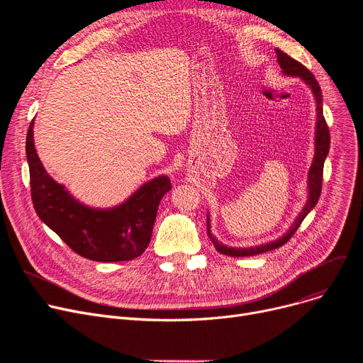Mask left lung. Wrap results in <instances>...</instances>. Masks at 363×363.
Wrapping results in <instances>:
<instances>
[{
  "mask_svg": "<svg viewBox=\"0 0 363 363\" xmlns=\"http://www.w3.org/2000/svg\"><path fill=\"white\" fill-rule=\"evenodd\" d=\"M275 52H277V59H278V63H279V67L282 69V72L285 74L300 76V78L312 88L313 94H315L316 110H318L316 141H315L316 143V148H315L316 151H315L313 163H312L311 170H309V181H308L309 200H308L306 206H304L301 213L298 215V218L296 219V222L293 223V226L290 228V231L285 234L282 238H279L274 242H269V244H263V245H259V247H250V249H230V247H225L223 244L218 242V240L211 233V226H208V218H207V235H208V238L212 240L216 252H219L220 255H225V256H231V257L256 256V255H262V253H266V252L279 249L281 245H284L294 235V233L298 230V226L301 225L303 219L306 218L308 213L316 206V203L319 200V196H320L322 177H323V162H325V157H327L328 151H330V129H328L327 121H325V118H323V113H322L320 86H319L318 81L315 79V76L312 74V72L306 69V66H303L300 62L294 60L293 57H290L289 54H285L279 48H275Z\"/></svg>",
  "mask_w": 363,
  "mask_h": 363,
  "instance_id": "obj_1",
  "label": "left lung"
}]
</instances>
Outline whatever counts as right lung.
<instances>
[{"instance_id":"1","label":"right lung","mask_w":363,"mask_h":363,"mask_svg":"<svg viewBox=\"0 0 363 363\" xmlns=\"http://www.w3.org/2000/svg\"><path fill=\"white\" fill-rule=\"evenodd\" d=\"M33 121L26 137L30 196L36 215L82 257L125 262L141 256L151 240L157 207L172 188L160 177L143 185L128 201L110 211H95L73 200L63 185L48 177L33 145Z\"/></svg>"}]
</instances>
